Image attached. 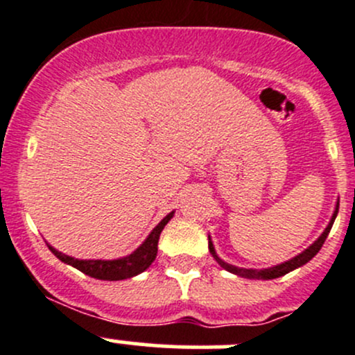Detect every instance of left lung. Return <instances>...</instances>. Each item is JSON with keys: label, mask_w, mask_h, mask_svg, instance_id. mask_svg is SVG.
I'll list each match as a JSON object with an SVG mask.
<instances>
[{"label": "left lung", "mask_w": 355, "mask_h": 355, "mask_svg": "<svg viewBox=\"0 0 355 355\" xmlns=\"http://www.w3.org/2000/svg\"><path fill=\"white\" fill-rule=\"evenodd\" d=\"M336 213H338V204H336V209H335V213H333V218H331L330 225H328L327 230H324L323 234H321V237L318 239V241L314 242L313 245L307 247V249L304 250L302 254H299V256H295V257H293V259L287 261V263L278 264V266H273V268H268V270H245V268L232 266V264L225 263V261H221L220 257L216 256V252H214V247H213V244H211V239H209V244H207V245H209V252L213 254V257H214V259H216V263L220 264V266L223 268V270L230 271V273L239 275V277H242V278H249V280H259V278H261V280H273V278L284 277V275L290 273V271L295 270V268L302 266V264H306L307 261H311L314 256H316L318 252H320V249H321V247H323L324 241H327L328 234H330V230H331V227H333V221H335V218H336Z\"/></svg>", "instance_id": "8db88e82"}]
</instances>
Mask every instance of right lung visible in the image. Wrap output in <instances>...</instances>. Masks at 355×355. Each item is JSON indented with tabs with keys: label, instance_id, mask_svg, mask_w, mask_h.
I'll list each match as a JSON object with an SVG mask.
<instances>
[{
	"label": "right lung",
	"instance_id": "add662e5",
	"mask_svg": "<svg viewBox=\"0 0 355 355\" xmlns=\"http://www.w3.org/2000/svg\"><path fill=\"white\" fill-rule=\"evenodd\" d=\"M171 216H173V213L164 216L163 220H161V223L157 225L151 234H149V237L146 239L144 244L139 247L135 252H132L130 256L121 257V259H113V261L75 259V257H70L67 256V254L58 252V250L53 249L51 245L48 247L60 261L77 268V270H80L82 273L89 275V277L98 278V280H110V282L125 280V278H132L135 277V275L142 273V271H146L149 266H151L153 261L156 259L157 241H159L161 232H163L164 225L171 220Z\"/></svg>",
	"mask_w": 355,
	"mask_h": 355
}]
</instances>
